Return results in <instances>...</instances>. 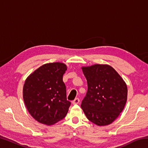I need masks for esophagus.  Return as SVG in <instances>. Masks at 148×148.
<instances>
[{
	"label": "esophagus",
	"instance_id": "34e87169",
	"mask_svg": "<svg viewBox=\"0 0 148 148\" xmlns=\"http://www.w3.org/2000/svg\"><path fill=\"white\" fill-rule=\"evenodd\" d=\"M79 102V98H76L74 101H72V104H77Z\"/></svg>",
	"mask_w": 148,
	"mask_h": 148
}]
</instances>
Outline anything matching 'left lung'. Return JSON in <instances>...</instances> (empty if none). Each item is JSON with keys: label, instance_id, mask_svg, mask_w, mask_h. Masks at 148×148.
<instances>
[{"label": "left lung", "instance_id": "obj_1", "mask_svg": "<svg viewBox=\"0 0 148 148\" xmlns=\"http://www.w3.org/2000/svg\"><path fill=\"white\" fill-rule=\"evenodd\" d=\"M82 70L87 82V91L81 104L84 114L99 126L112 123L126 104V84L109 65L95 64Z\"/></svg>", "mask_w": 148, "mask_h": 148}]
</instances>
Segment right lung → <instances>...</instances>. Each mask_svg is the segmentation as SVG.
Wrapping results in <instances>:
<instances>
[{
	"mask_svg": "<svg viewBox=\"0 0 148 148\" xmlns=\"http://www.w3.org/2000/svg\"><path fill=\"white\" fill-rule=\"evenodd\" d=\"M66 66L61 62L42 65L27 77L23 95L25 104L36 121L53 125L66 116L71 102L62 81Z\"/></svg>",
	"mask_w": 148,
	"mask_h": 148,
	"instance_id": "add662e5",
	"label": "right lung"
}]
</instances>
